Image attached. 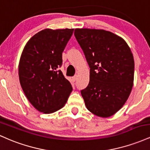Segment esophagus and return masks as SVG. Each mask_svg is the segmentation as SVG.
I'll return each mask as SVG.
<instances>
[{
    "mask_svg": "<svg viewBox=\"0 0 150 150\" xmlns=\"http://www.w3.org/2000/svg\"><path fill=\"white\" fill-rule=\"evenodd\" d=\"M77 75H75V76L73 77V80L74 82H75V81L77 80Z\"/></svg>",
    "mask_w": 150,
    "mask_h": 150,
    "instance_id": "esophagus-1",
    "label": "esophagus"
}]
</instances>
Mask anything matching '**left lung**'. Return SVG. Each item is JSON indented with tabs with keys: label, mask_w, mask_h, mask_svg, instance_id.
<instances>
[{
	"label": "left lung",
	"mask_w": 150,
	"mask_h": 150,
	"mask_svg": "<svg viewBox=\"0 0 150 150\" xmlns=\"http://www.w3.org/2000/svg\"><path fill=\"white\" fill-rule=\"evenodd\" d=\"M75 37L88 63L89 82L81 94L96 116L107 118L125 104L134 80V58L124 39L104 30L75 29Z\"/></svg>",
	"instance_id": "1"
}]
</instances>
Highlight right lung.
<instances>
[{
  "label": "right lung",
  "instance_id": "right-lung-1",
  "mask_svg": "<svg viewBox=\"0 0 150 150\" xmlns=\"http://www.w3.org/2000/svg\"><path fill=\"white\" fill-rule=\"evenodd\" d=\"M73 29L45 30L27 43L19 63V78L23 92L36 109L51 113L61 109L73 90L63 75L62 53Z\"/></svg>",
  "mask_w": 150,
  "mask_h": 150
}]
</instances>
